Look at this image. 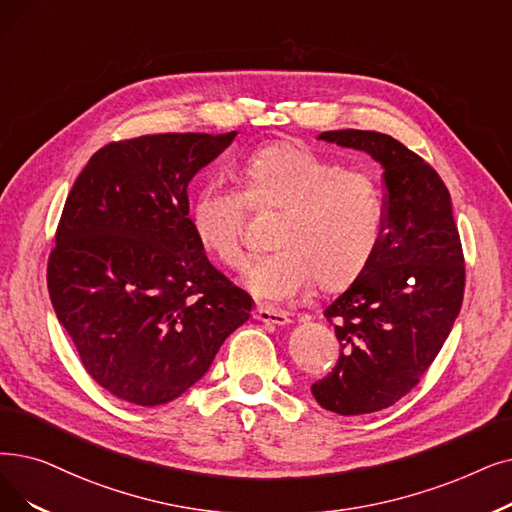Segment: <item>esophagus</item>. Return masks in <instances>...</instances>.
<instances>
[{"mask_svg": "<svg viewBox=\"0 0 512 512\" xmlns=\"http://www.w3.org/2000/svg\"><path fill=\"white\" fill-rule=\"evenodd\" d=\"M253 318L259 320V322H265V324H278V326H284V324L291 322V318H288L286 311L274 309V307H263V305H259L253 311Z\"/></svg>", "mask_w": 512, "mask_h": 512, "instance_id": "1", "label": "esophagus"}]
</instances>
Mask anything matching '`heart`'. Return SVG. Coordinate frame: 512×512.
<instances>
[{
	"label": "heart",
	"instance_id": "1",
	"mask_svg": "<svg viewBox=\"0 0 512 512\" xmlns=\"http://www.w3.org/2000/svg\"><path fill=\"white\" fill-rule=\"evenodd\" d=\"M242 194L207 186L194 196L190 226L201 249L228 268L247 261L240 228L244 207L282 209L274 247L242 282L261 301H284L316 280L337 291L372 261L383 232V194L362 169L339 167L309 146L278 142L249 154L238 167Z\"/></svg>",
	"mask_w": 512,
	"mask_h": 512
}]
</instances>
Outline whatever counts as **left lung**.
<instances>
[{"label":"left lung","instance_id":"obj_1","mask_svg":"<svg viewBox=\"0 0 512 512\" xmlns=\"http://www.w3.org/2000/svg\"><path fill=\"white\" fill-rule=\"evenodd\" d=\"M318 140L368 152L383 167V232L368 268L332 301L341 355L316 402L341 416L393 406L437 358L464 295L452 198L437 171L379 131H324Z\"/></svg>","mask_w":512,"mask_h":512}]
</instances>
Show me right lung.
I'll return each mask as SVG.
<instances>
[{
    "label": "right lung",
    "instance_id": "add662e5",
    "mask_svg": "<svg viewBox=\"0 0 512 512\" xmlns=\"http://www.w3.org/2000/svg\"><path fill=\"white\" fill-rule=\"evenodd\" d=\"M236 131L159 133L100 148L66 198L48 261L58 322L92 379L159 406L201 381L253 299L209 263L188 184Z\"/></svg>",
    "mask_w": 512,
    "mask_h": 512
}]
</instances>
